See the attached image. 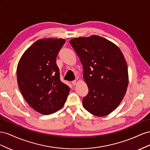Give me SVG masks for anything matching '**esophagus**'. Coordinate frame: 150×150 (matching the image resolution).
<instances>
[{
    "instance_id": "obj_1",
    "label": "esophagus",
    "mask_w": 150,
    "mask_h": 150,
    "mask_svg": "<svg viewBox=\"0 0 150 150\" xmlns=\"http://www.w3.org/2000/svg\"><path fill=\"white\" fill-rule=\"evenodd\" d=\"M71 83L73 85H75L76 84V80H74L71 82Z\"/></svg>"
}]
</instances>
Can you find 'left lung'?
Returning <instances> with one entry per match:
<instances>
[{
	"label": "left lung",
	"instance_id": "1",
	"mask_svg": "<svg viewBox=\"0 0 150 150\" xmlns=\"http://www.w3.org/2000/svg\"><path fill=\"white\" fill-rule=\"evenodd\" d=\"M83 65L88 93L83 108L98 117L109 114L125 97L129 83L126 61L119 47L97 35L70 41Z\"/></svg>",
	"mask_w": 150,
	"mask_h": 150
}]
</instances>
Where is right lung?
I'll return each instance as SVG.
<instances>
[{"instance_id": "right-lung-1", "label": "right lung", "mask_w": 150, "mask_h": 150, "mask_svg": "<svg viewBox=\"0 0 150 150\" xmlns=\"http://www.w3.org/2000/svg\"><path fill=\"white\" fill-rule=\"evenodd\" d=\"M65 40H38L21 57L16 75L24 99L38 112L53 114L65 104L70 87L59 78L56 63L58 51Z\"/></svg>"}]
</instances>
